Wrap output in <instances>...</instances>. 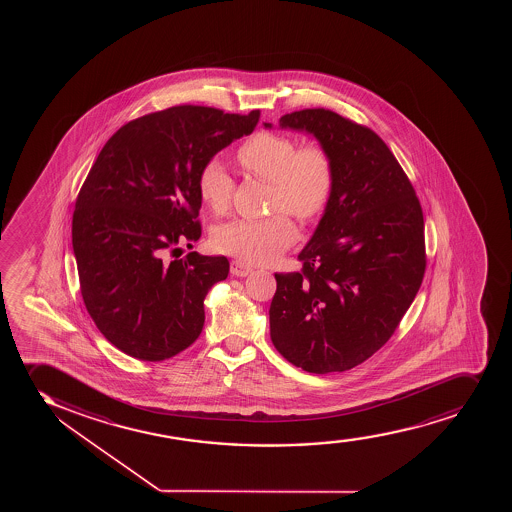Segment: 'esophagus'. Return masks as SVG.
Wrapping results in <instances>:
<instances>
[{
	"instance_id": "34e87169",
	"label": "esophagus",
	"mask_w": 512,
	"mask_h": 512,
	"mask_svg": "<svg viewBox=\"0 0 512 512\" xmlns=\"http://www.w3.org/2000/svg\"><path fill=\"white\" fill-rule=\"evenodd\" d=\"M251 271H253V266H249L244 261H239V259H235V261L230 263V273L234 277H246Z\"/></svg>"
}]
</instances>
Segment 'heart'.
<instances>
[{
	"label": "heart",
	"instance_id": "obj_1",
	"mask_svg": "<svg viewBox=\"0 0 512 512\" xmlns=\"http://www.w3.org/2000/svg\"><path fill=\"white\" fill-rule=\"evenodd\" d=\"M242 169L270 183L271 212H287L299 220L319 217L328 205L335 174L328 153L318 145L297 150L290 136L261 131L244 141L237 150ZM198 193L213 213H224L230 206L234 181L218 162L201 169ZM297 241V229L285 215L266 220H232L213 234V246L235 258L266 265Z\"/></svg>",
	"mask_w": 512,
	"mask_h": 512
}]
</instances>
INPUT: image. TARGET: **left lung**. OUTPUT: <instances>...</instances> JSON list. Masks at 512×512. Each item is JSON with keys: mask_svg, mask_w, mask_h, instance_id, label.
Masks as SVG:
<instances>
[{"mask_svg": "<svg viewBox=\"0 0 512 512\" xmlns=\"http://www.w3.org/2000/svg\"><path fill=\"white\" fill-rule=\"evenodd\" d=\"M278 126L318 141L335 184L300 251L302 273L275 275L271 341L304 371H348L391 338L422 285V208L398 160L369 128L328 109L285 114Z\"/></svg>", "mask_w": 512, "mask_h": 512, "instance_id": "8db88e82", "label": "left lung"}]
</instances>
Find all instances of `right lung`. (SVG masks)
Instances as JSON below:
<instances>
[{"label":"right lung","instance_id":"add662e5","mask_svg":"<svg viewBox=\"0 0 512 512\" xmlns=\"http://www.w3.org/2000/svg\"><path fill=\"white\" fill-rule=\"evenodd\" d=\"M258 121L259 111L171 107L124 124L100 150L75 205L73 253L87 311L126 355L171 359L200 336L203 300L229 261L165 254L200 239L201 169Z\"/></svg>","mask_w":512,"mask_h":512}]
</instances>
